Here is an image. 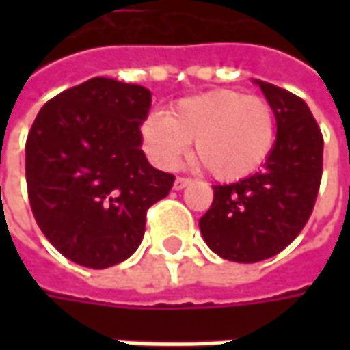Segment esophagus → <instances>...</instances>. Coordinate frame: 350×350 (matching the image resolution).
Here are the masks:
<instances>
[{
  "instance_id": "obj_1",
  "label": "esophagus",
  "mask_w": 350,
  "mask_h": 350,
  "mask_svg": "<svg viewBox=\"0 0 350 350\" xmlns=\"http://www.w3.org/2000/svg\"><path fill=\"white\" fill-rule=\"evenodd\" d=\"M189 183H191V179H189V177H177V179H175V183H173V189H175V191H181V189H185Z\"/></svg>"
}]
</instances>
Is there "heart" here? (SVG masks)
I'll use <instances>...</instances> for the list:
<instances>
[{
	"label": "heart",
	"instance_id": "1",
	"mask_svg": "<svg viewBox=\"0 0 350 350\" xmlns=\"http://www.w3.org/2000/svg\"><path fill=\"white\" fill-rule=\"evenodd\" d=\"M148 155L175 169L195 140L196 155L220 181H237L261 167L273 152L276 116L271 103L232 89L187 97L171 113L152 111L142 122Z\"/></svg>",
	"mask_w": 350,
	"mask_h": 350
}]
</instances>
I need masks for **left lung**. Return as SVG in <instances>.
Returning <instances> with one entry per match:
<instances>
[{
    "label": "left lung",
    "mask_w": 350,
    "mask_h": 350,
    "mask_svg": "<svg viewBox=\"0 0 350 350\" xmlns=\"http://www.w3.org/2000/svg\"><path fill=\"white\" fill-rule=\"evenodd\" d=\"M257 83L276 116L273 152L259 173L214 185V200L198 222L206 245L235 262L269 259L296 239L323 173V136L310 107L286 89Z\"/></svg>",
    "instance_id": "8db88e82"
}]
</instances>
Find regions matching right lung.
Returning <instances> with one entry per match:
<instances>
[{"label": "right lung", "mask_w": 350, "mask_h": 350, "mask_svg": "<svg viewBox=\"0 0 350 350\" xmlns=\"http://www.w3.org/2000/svg\"><path fill=\"white\" fill-rule=\"evenodd\" d=\"M150 89L93 77L40 109L27 136L25 175L34 220L64 257L89 269L128 259L146 212L165 198L171 173L152 167L140 126Z\"/></svg>", "instance_id": "obj_1"}]
</instances>
